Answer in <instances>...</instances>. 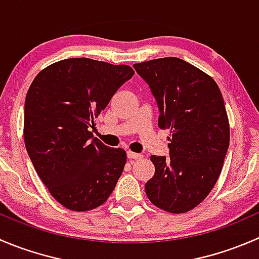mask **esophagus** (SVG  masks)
<instances>
[{
    "label": "esophagus",
    "mask_w": 259,
    "mask_h": 259,
    "mask_svg": "<svg viewBox=\"0 0 259 259\" xmlns=\"http://www.w3.org/2000/svg\"><path fill=\"white\" fill-rule=\"evenodd\" d=\"M127 158L129 159H135V160H138V159H142L143 155L142 154H138V153H134V151H127Z\"/></svg>",
    "instance_id": "34e87169"
}]
</instances>
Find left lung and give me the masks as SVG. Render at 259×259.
Masks as SVG:
<instances>
[{
	"label": "left lung",
	"mask_w": 259,
	"mask_h": 259,
	"mask_svg": "<svg viewBox=\"0 0 259 259\" xmlns=\"http://www.w3.org/2000/svg\"><path fill=\"white\" fill-rule=\"evenodd\" d=\"M159 108L158 125L170 130L169 158L151 155L149 200L169 213H185L203 202L219 178L229 146L223 96L209 75L178 57L135 64Z\"/></svg>",
	"instance_id": "obj_1"
}]
</instances>
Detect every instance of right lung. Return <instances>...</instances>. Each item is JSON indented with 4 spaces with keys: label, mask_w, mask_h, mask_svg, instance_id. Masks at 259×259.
<instances>
[{
    "label": "right lung",
    "mask_w": 259,
    "mask_h": 259,
    "mask_svg": "<svg viewBox=\"0 0 259 259\" xmlns=\"http://www.w3.org/2000/svg\"><path fill=\"white\" fill-rule=\"evenodd\" d=\"M133 75L127 65L75 57L44 69L28 89L26 150L52 197L67 209L105 203L124 170L125 150L104 145L90 127Z\"/></svg>",
    "instance_id": "obj_1"
}]
</instances>
